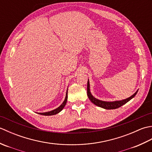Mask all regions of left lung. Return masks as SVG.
Here are the masks:
<instances>
[{
  "label": "left lung",
  "instance_id": "1",
  "mask_svg": "<svg viewBox=\"0 0 152 152\" xmlns=\"http://www.w3.org/2000/svg\"><path fill=\"white\" fill-rule=\"evenodd\" d=\"M87 93H88V96L89 99L90 101H91L92 103L95 104L96 106H99V107L104 108V109H107V110H112V109H116L120 107V106H123L124 104H126L127 102H129L130 101L131 99H133V97H134V96L137 95V93L138 92V90L135 92L133 95H131L130 97L127 98L124 100H121V101H101V100L96 99L95 97H94L91 94V91H90V85H89V80L88 81V86H87Z\"/></svg>",
  "mask_w": 152,
  "mask_h": 152
}]
</instances>
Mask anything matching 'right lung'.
Listing matches in <instances>:
<instances>
[{
    "instance_id": "1",
    "label": "right lung",
    "mask_w": 152,
    "mask_h": 152,
    "mask_svg": "<svg viewBox=\"0 0 152 152\" xmlns=\"http://www.w3.org/2000/svg\"><path fill=\"white\" fill-rule=\"evenodd\" d=\"M67 99H68V89H67L66 93V96H65V99H64V101H63L62 104H61L59 106V107L57 108L56 109L53 110H51L50 112H43V113H38V114H40V115H53L58 114V113H59L61 110H62L63 108L64 107V106L66 105Z\"/></svg>"
}]
</instances>
